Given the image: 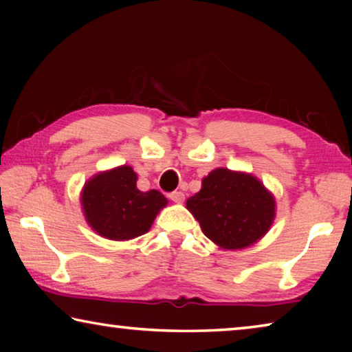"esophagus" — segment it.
I'll use <instances>...</instances> for the list:
<instances>
[{
	"mask_svg": "<svg viewBox=\"0 0 352 352\" xmlns=\"http://www.w3.org/2000/svg\"><path fill=\"white\" fill-rule=\"evenodd\" d=\"M169 199L174 201V204H183L184 194L182 192V190H174V192L169 194Z\"/></svg>",
	"mask_w": 352,
	"mask_h": 352,
	"instance_id": "obj_1",
	"label": "esophagus"
}]
</instances>
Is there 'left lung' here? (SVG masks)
<instances>
[{"mask_svg": "<svg viewBox=\"0 0 352 352\" xmlns=\"http://www.w3.org/2000/svg\"><path fill=\"white\" fill-rule=\"evenodd\" d=\"M186 208L199 220L208 239L223 250L253 245L270 230L275 197L258 178L219 168L201 180V189Z\"/></svg>", "mask_w": 352, "mask_h": 352, "instance_id": "obj_1", "label": "left lung"}]
</instances>
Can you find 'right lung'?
Instances as JSON below:
<instances>
[{"label":"right lung","instance_id":"obj_1","mask_svg":"<svg viewBox=\"0 0 352 352\" xmlns=\"http://www.w3.org/2000/svg\"><path fill=\"white\" fill-rule=\"evenodd\" d=\"M130 166L100 172L85 183L80 201L88 225L110 241H129L146 234L168 199L157 189L142 192Z\"/></svg>","mask_w":352,"mask_h":352}]
</instances>
